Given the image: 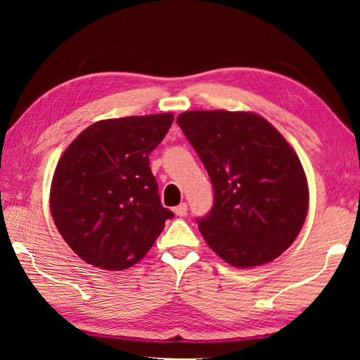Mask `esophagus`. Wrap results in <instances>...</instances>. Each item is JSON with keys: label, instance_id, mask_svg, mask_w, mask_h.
<instances>
[{"label": "esophagus", "instance_id": "obj_1", "mask_svg": "<svg viewBox=\"0 0 360 360\" xmlns=\"http://www.w3.org/2000/svg\"><path fill=\"white\" fill-rule=\"evenodd\" d=\"M174 212H176V216H179V217L187 216V205H186V203L178 205V206H176V208H174Z\"/></svg>", "mask_w": 360, "mask_h": 360}]
</instances>
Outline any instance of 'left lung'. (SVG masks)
<instances>
[{"mask_svg": "<svg viewBox=\"0 0 360 360\" xmlns=\"http://www.w3.org/2000/svg\"><path fill=\"white\" fill-rule=\"evenodd\" d=\"M176 122L214 188L210 214L198 219L208 246L238 268L279 257L300 233L309 203L295 150L255 112L186 111Z\"/></svg>", "mask_w": 360, "mask_h": 360, "instance_id": "1", "label": "left lung"}]
</instances>
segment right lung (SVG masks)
<instances>
[{
  "label": "right lung",
  "instance_id": "right-lung-1",
  "mask_svg": "<svg viewBox=\"0 0 360 360\" xmlns=\"http://www.w3.org/2000/svg\"><path fill=\"white\" fill-rule=\"evenodd\" d=\"M172 124L168 112L95 122L60 157L49 203L60 235L84 262L125 270L173 217L149 167Z\"/></svg>",
  "mask_w": 360,
  "mask_h": 360
}]
</instances>
